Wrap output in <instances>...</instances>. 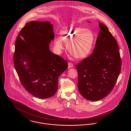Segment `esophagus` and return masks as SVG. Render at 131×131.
I'll return each mask as SVG.
<instances>
[{
	"label": "esophagus",
	"mask_w": 131,
	"mask_h": 131,
	"mask_svg": "<svg viewBox=\"0 0 131 131\" xmlns=\"http://www.w3.org/2000/svg\"><path fill=\"white\" fill-rule=\"evenodd\" d=\"M74 66L73 63L71 62L68 63V68H72Z\"/></svg>",
	"instance_id": "obj_1"
}]
</instances>
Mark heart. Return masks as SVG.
I'll return each mask as SVG.
<instances>
[{
    "label": "heart",
    "instance_id": "obj_1",
    "mask_svg": "<svg viewBox=\"0 0 131 131\" xmlns=\"http://www.w3.org/2000/svg\"><path fill=\"white\" fill-rule=\"evenodd\" d=\"M60 33L63 41L67 43L68 50L73 57L82 59L90 53L95 41L94 35L91 31L71 25L62 29ZM56 47L59 50L63 48L59 37L56 38Z\"/></svg>",
    "mask_w": 131,
    "mask_h": 131
}]
</instances>
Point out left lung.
<instances>
[{
    "instance_id": "1",
    "label": "left lung",
    "mask_w": 131,
    "mask_h": 131,
    "mask_svg": "<svg viewBox=\"0 0 131 131\" xmlns=\"http://www.w3.org/2000/svg\"><path fill=\"white\" fill-rule=\"evenodd\" d=\"M100 30L93 52L75 65L78 89L86 99L98 101L112 91L121 68L117 41L106 25L99 23Z\"/></svg>"
}]
</instances>
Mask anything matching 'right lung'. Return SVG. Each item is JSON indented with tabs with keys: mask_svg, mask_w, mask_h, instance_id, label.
<instances>
[{
	"mask_svg": "<svg viewBox=\"0 0 131 131\" xmlns=\"http://www.w3.org/2000/svg\"><path fill=\"white\" fill-rule=\"evenodd\" d=\"M54 38L49 21H33L22 28L15 43L14 64L20 81L28 92L40 99L56 94L58 78L68 65L50 51L49 44Z\"/></svg>",
	"mask_w": 131,
	"mask_h": 131,
	"instance_id": "add662e5",
	"label": "right lung"
}]
</instances>
